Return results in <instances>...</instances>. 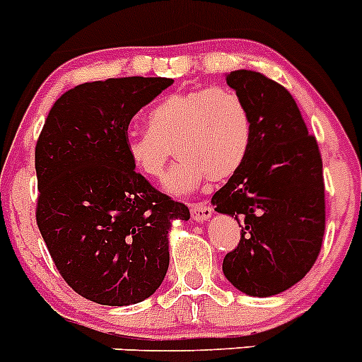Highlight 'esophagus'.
Masks as SVG:
<instances>
[{
  "mask_svg": "<svg viewBox=\"0 0 362 362\" xmlns=\"http://www.w3.org/2000/svg\"><path fill=\"white\" fill-rule=\"evenodd\" d=\"M212 212H214V211H212L211 205L198 204V205H192L191 216H192V219H194V221L204 223V221H207V219H211Z\"/></svg>",
  "mask_w": 362,
  "mask_h": 362,
  "instance_id": "obj_1",
  "label": "esophagus"
}]
</instances>
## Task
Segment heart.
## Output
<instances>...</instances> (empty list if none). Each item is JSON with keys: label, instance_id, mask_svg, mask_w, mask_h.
Listing matches in <instances>:
<instances>
[{"label": "heart", "instance_id": "1", "mask_svg": "<svg viewBox=\"0 0 362 362\" xmlns=\"http://www.w3.org/2000/svg\"><path fill=\"white\" fill-rule=\"evenodd\" d=\"M148 127L127 134L128 160L137 173L157 180L175 146L178 162L165 178V189L175 194L191 192L207 178H230L241 170L252 144L248 107L228 87L168 94L148 112Z\"/></svg>", "mask_w": 362, "mask_h": 362}]
</instances>
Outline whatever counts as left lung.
<instances>
[{
  "label": "left lung",
  "mask_w": 362,
  "mask_h": 362,
  "mask_svg": "<svg viewBox=\"0 0 362 362\" xmlns=\"http://www.w3.org/2000/svg\"><path fill=\"white\" fill-rule=\"evenodd\" d=\"M227 83L252 116L245 164L212 197L238 219L241 239L223 259L228 282L250 296H273L309 273L325 234V182L318 143L289 90L257 71L238 69Z\"/></svg>",
  "instance_id": "8db88e82"
}]
</instances>
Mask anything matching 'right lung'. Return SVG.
I'll list each match as a JSON object with an SVG mask.
<instances>
[{
    "label": "right lung",
    "mask_w": 362,
    "mask_h": 362,
    "mask_svg": "<svg viewBox=\"0 0 362 362\" xmlns=\"http://www.w3.org/2000/svg\"><path fill=\"white\" fill-rule=\"evenodd\" d=\"M171 78L87 82L53 103L35 146L37 227L67 286L101 305L153 295L170 266L168 232L189 209L132 168V117Z\"/></svg>",
    "instance_id": "obj_1"
}]
</instances>
